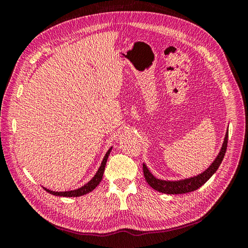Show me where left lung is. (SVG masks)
I'll return each mask as SVG.
<instances>
[{"label": "left lung", "instance_id": "obj_1", "mask_svg": "<svg viewBox=\"0 0 248 248\" xmlns=\"http://www.w3.org/2000/svg\"><path fill=\"white\" fill-rule=\"evenodd\" d=\"M228 138L229 131H227L226 133V137H224L223 144L221 146L218 155H217L214 161L211 163V166H210L206 170L202 171V174L191 178L177 180V181H168V180H161L156 178L144 163L142 164V170H144L146 181L153 189L167 194H182L197 190L202 185H204L208 180L212 177V175L217 170V169L219 168L224 157V154H226L227 151Z\"/></svg>", "mask_w": 248, "mask_h": 248}]
</instances>
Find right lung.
I'll use <instances>...</instances> for the list:
<instances>
[{
  "mask_svg": "<svg viewBox=\"0 0 248 248\" xmlns=\"http://www.w3.org/2000/svg\"><path fill=\"white\" fill-rule=\"evenodd\" d=\"M110 151H111V147L108 149V151L107 152L106 156L103 157V160H102V162L100 164L98 170L96 171L95 176L91 180H90V181L87 184L79 187V188L74 189V190H68V191H52V190H49V189L46 188V187H43V188L46 189L47 192H49L50 194H52V196L67 197V198L80 197V196H85V194H87L89 192H91L101 182L102 177H103V172H104V169H106V164H107V161H108V155H109Z\"/></svg>",
  "mask_w": 248,
  "mask_h": 248,
  "instance_id": "1",
  "label": "right lung"
}]
</instances>
